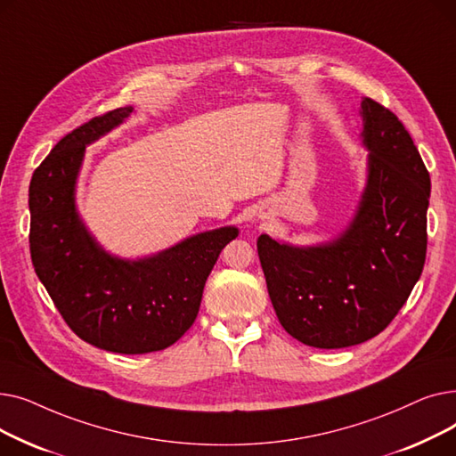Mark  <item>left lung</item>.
<instances>
[{
	"label": "left lung",
	"mask_w": 456,
	"mask_h": 456,
	"mask_svg": "<svg viewBox=\"0 0 456 456\" xmlns=\"http://www.w3.org/2000/svg\"><path fill=\"white\" fill-rule=\"evenodd\" d=\"M368 183L334 240L297 248L260 234L268 294L284 330L310 347L340 349L385 330L418 282L427 255L430 177L401 119L362 100Z\"/></svg>",
	"instance_id": "left-lung-1"
}]
</instances>
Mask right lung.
Instances as JSON below:
<instances>
[{"label":"right lung","instance_id":"right-lung-1","mask_svg":"<svg viewBox=\"0 0 456 456\" xmlns=\"http://www.w3.org/2000/svg\"><path fill=\"white\" fill-rule=\"evenodd\" d=\"M133 110L114 109L68 133L29 184V246L40 282L81 340L122 354L160 351L183 337L196 322L216 260L238 236L231 225L205 231L136 260L94 240L76 208L85 150Z\"/></svg>","mask_w":456,"mask_h":456}]
</instances>
